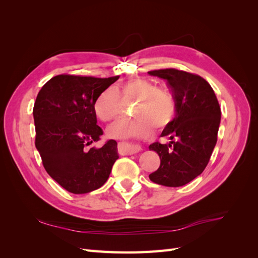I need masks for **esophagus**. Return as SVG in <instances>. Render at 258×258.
<instances>
[{
  "label": "esophagus",
  "instance_id": "1",
  "mask_svg": "<svg viewBox=\"0 0 258 258\" xmlns=\"http://www.w3.org/2000/svg\"><path fill=\"white\" fill-rule=\"evenodd\" d=\"M122 150L124 154H136L140 151H142V145H140L139 143L136 142H122Z\"/></svg>",
  "mask_w": 258,
  "mask_h": 258
}]
</instances>
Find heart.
Segmentation results:
<instances>
[{
    "mask_svg": "<svg viewBox=\"0 0 258 258\" xmlns=\"http://www.w3.org/2000/svg\"><path fill=\"white\" fill-rule=\"evenodd\" d=\"M123 103H136L132 115L136 119L119 120L108 128V135L117 138L151 137L155 128L170 126L176 113L172 93L158 88L154 83L136 79L120 85L117 90L107 88L97 97L95 113L102 121H111L124 113Z\"/></svg>",
    "mask_w": 258,
    "mask_h": 258,
    "instance_id": "1",
    "label": "heart"
}]
</instances>
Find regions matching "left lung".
<instances>
[{
  "mask_svg": "<svg viewBox=\"0 0 258 258\" xmlns=\"http://www.w3.org/2000/svg\"><path fill=\"white\" fill-rule=\"evenodd\" d=\"M148 74L167 81L176 102L174 119L161 134L171 142L150 145L160 158V166L150 179L168 187L183 186L208 165L217 141L221 107L212 87L197 74L172 68L153 70Z\"/></svg>",
  "mask_w": 258,
  "mask_h": 258,
  "instance_id": "8db88e82",
  "label": "left lung"
}]
</instances>
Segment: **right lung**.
<instances>
[{
	"label": "right lung",
	"instance_id": "obj_1",
	"mask_svg": "<svg viewBox=\"0 0 258 258\" xmlns=\"http://www.w3.org/2000/svg\"><path fill=\"white\" fill-rule=\"evenodd\" d=\"M118 79L61 74L46 83L36 97L35 146L46 172L70 192L100 188L118 159L115 140H107L101 148L89 147L103 135L93 104Z\"/></svg>",
	"mask_w": 258,
	"mask_h": 258
}]
</instances>
